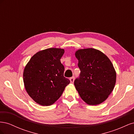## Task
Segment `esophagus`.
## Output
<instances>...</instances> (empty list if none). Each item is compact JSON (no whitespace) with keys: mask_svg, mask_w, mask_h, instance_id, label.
Masks as SVG:
<instances>
[{"mask_svg":"<svg viewBox=\"0 0 134 134\" xmlns=\"http://www.w3.org/2000/svg\"><path fill=\"white\" fill-rule=\"evenodd\" d=\"M70 80L71 83H73L74 81V77L72 76V77H71V78H70Z\"/></svg>","mask_w":134,"mask_h":134,"instance_id":"obj_1","label":"esophagus"}]
</instances>
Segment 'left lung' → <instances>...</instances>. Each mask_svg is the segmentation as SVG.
<instances>
[{"label":"left lung","mask_w":134,"mask_h":134,"mask_svg":"<svg viewBox=\"0 0 134 134\" xmlns=\"http://www.w3.org/2000/svg\"><path fill=\"white\" fill-rule=\"evenodd\" d=\"M80 73L74 86L81 98L90 105L106 100L115 87L116 74L111 62L103 52L90 48L75 52Z\"/></svg>","instance_id":"left-lung-1"}]
</instances>
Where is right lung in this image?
<instances>
[{
  "mask_svg": "<svg viewBox=\"0 0 134 134\" xmlns=\"http://www.w3.org/2000/svg\"><path fill=\"white\" fill-rule=\"evenodd\" d=\"M62 48H50L37 52L23 71L26 90L36 103L50 106L62 96L70 80L64 76V66L60 59Z\"/></svg>",
  "mask_w": 134,
  "mask_h": 134,
  "instance_id": "right-lung-1",
  "label": "right lung"
}]
</instances>
